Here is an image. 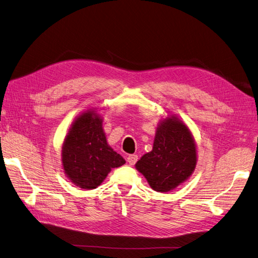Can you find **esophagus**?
<instances>
[{
	"label": "esophagus",
	"mask_w": 258,
	"mask_h": 258,
	"mask_svg": "<svg viewBox=\"0 0 258 258\" xmlns=\"http://www.w3.org/2000/svg\"><path fill=\"white\" fill-rule=\"evenodd\" d=\"M127 161L129 162L130 166H134L135 163L138 161V156L137 155H129L127 158Z\"/></svg>",
	"instance_id": "34e87169"
}]
</instances>
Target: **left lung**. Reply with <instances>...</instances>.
<instances>
[{
  "label": "left lung",
  "mask_w": 258,
  "mask_h": 258,
  "mask_svg": "<svg viewBox=\"0 0 258 258\" xmlns=\"http://www.w3.org/2000/svg\"><path fill=\"white\" fill-rule=\"evenodd\" d=\"M189 128L171 115L159 121L153 150L136 163L152 188L168 192L184 183L197 165V148Z\"/></svg>",
  "instance_id": "left-lung-1"
}]
</instances>
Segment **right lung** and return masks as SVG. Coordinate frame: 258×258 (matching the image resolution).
I'll return each instance as SVG.
<instances>
[{
    "label": "right lung",
    "mask_w": 258,
    "mask_h": 258,
    "mask_svg": "<svg viewBox=\"0 0 258 258\" xmlns=\"http://www.w3.org/2000/svg\"><path fill=\"white\" fill-rule=\"evenodd\" d=\"M102 124L96 108H89L76 117L62 145V168L82 189L97 188L113 168L126 163L107 144Z\"/></svg>",
    "instance_id": "right-lung-1"
}]
</instances>
